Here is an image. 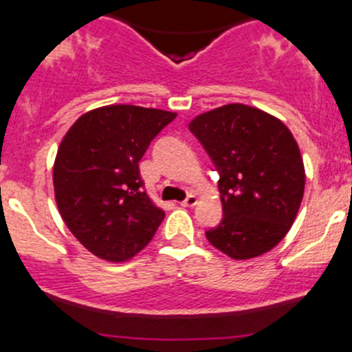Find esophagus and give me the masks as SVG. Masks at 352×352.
<instances>
[{"instance_id":"esophagus-1","label":"esophagus","mask_w":352,"mask_h":352,"mask_svg":"<svg viewBox=\"0 0 352 352\" xmlns=\"http://www.w3.org/2000/svg\"><path fill=\"white\" fill-rule=\"evenodd\" d=\"M197 201H199V197H197L196 194H189V196H187V199H184L180 204H182L184 208H192V206H196Z\"/></svg>"}]
</instances>
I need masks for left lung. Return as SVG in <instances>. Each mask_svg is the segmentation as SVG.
Here are the masks:
<instances>
[{
  "label": "left lung",
  "instance_id": "obj_1",
  "mask_svg": "<svg viewBox=\"0 0 352 352\" xmlns=\"http://www.w3.org/2000/svg\"><path fill=\"white\" fill-rule=\"evenodd\" d=\"M189 129L220 173L223 218L206 232L208 242L232 259L272 251L291 230L305 194V163L292 132L242 103L197 115Z\"/></svg>",
  "mask_w": 352,
  "mask_h": 352
}]
</instances>
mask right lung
I'll use <instances>...</instances> for the list:
<instances>
[{
    "instance_id": "right-lung-1",
    "label": "right lung",
    "mask_w": 352,
    "mask_h": 352,
    "mask_svg": "<svg viewBox=\"0 0 352 352\" xmlns=\"http://www.w3.org/2000/svg\"><path fill=\"white\" fill-rule=\"evenodd\" d=\"M177 113L108 104L80 115L58 146L54 201L74 237L104 261H127L149 244L165 211L142 190L139 162Z\"/></svg>"
}]
</instances>
